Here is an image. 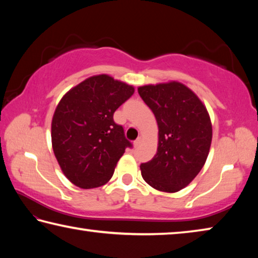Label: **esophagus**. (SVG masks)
I'll use <instances>...</instances> for the list:
<instances>
[{
    "instance_id": "1",
    "label": "esophagus",
    "mask_w": 258,
    "mask_h": 258,
    "mask_svg": "<svg viewBox=\"0 0 258 258\" xmlns=\"http://www.w3.org/2000/svg\"><path fill=\"white\" fill-rule=\"evenodd\" d=\"M141 142H142V138H141V137H139V138L134 141V147H135V148H138L140 145H141Z\"/></svg>"
}]
</instances>
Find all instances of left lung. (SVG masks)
I'll return each mask as SVG.
<instances>
[{"instance_id": "obj_1", "label": "left lung", "mask_w": 258, "mask_h": 258, "mask_svg": "<svg viewBox=\"0 0 258 258\" xmlns=\"http://www.w3.org/2000/svg\"><path fill=\"white\" fill-rule=\"evenodd\" d=\"M138 92L158 124L157 154L140 166L143 180L156 190L180 191L198 175L209 154L213 128L207 109L180 82L140 86Z\"/></svg>"}]
</instances>
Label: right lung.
I'll return each mask as SVG.
<instances>
[{
    "label": "right lung",
    "mask_w": 258,
    "mask_h": 258,
    "mask_svg": "<svg viewBox=\"0 0 258 258\" xmlns=\"http://www.w3.org/2000/svg\"><path fill=\"white\" fill-rule=\"evenodd\" d=\"M134 87L109 75L86 78L63 95L51 124L52 148L61 171L82 189L110 180L127 147L113 112L132 97Z\"/></svg>",
    "instance_id": "add662e5"
}]
</instances>
